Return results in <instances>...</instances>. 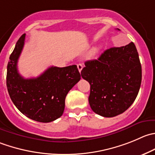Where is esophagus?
Segmentation results:
<instances>
[{"mask_svg": "<svg viewBox=\"0 0 155 155\" xmlns=\"http://www.w3.org/2000/svg\"><path fill=\"white\" fill-rule=\"evenodd\" d=\"M77 67H78V70H79V73H80V72L82 71V68H83V66H82V64H77Z\"/></svg>", "mask_w": 155, "mask_h": 155, "instance_id": "esophagus-1", "label": "esophagus"}]
</instances>
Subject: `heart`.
Listing matches in <instances>:
<instances>
[{"instance_id":"1","label":"heart","mask_w":155,"mask_h":155,"mask_svg":"<svg viewBox=\"0 0 155 155\" xmlns=\"http://www.w3.org/2000/svg\"><path fill=\"white\" fill-rule=\"evenodd\" d=\"M99 50H100V47H99V46L94 48L92 49V51H91V56L93 57V56H94V55L97 54L98 53Z\"/></svg>"}]
</instances>
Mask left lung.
<instances>
[{"mask_svg":"<svg viewBox=\"0 0 155 155\" xmlns=\"http://www.w3.org/2000/svg\"><path fill=\"white\" fill-rule=\"evenodd\" d=\"M85 65L81 75L90 84L88 102L94 113L113 117L131 106L142 82V66L134 43L110 48Z\"/></svg>","mask_w":155,"mask_h":155,"instance_id":"1","label":"left lung"}]
</instances>
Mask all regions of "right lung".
<instances>
[{"label": "right lung", "instance_id": "obj_1", "mask_svg": "<svg viewBox=\"0 0 155 155\" xmlns=\"http://www.w3.org/2000/svg\"><path fill=\"white\" fill-rule=\"evenodd\" d=\"M25 34L16 42L7 64V87L12 101L27 117L49 123L61 117L65 98L80 80L76 65L51 67L37 78L25 79L18 72L17 62L25 43Z\"/></svg>", "mask_w": 155, "mask_h": 155}]
</instances>
